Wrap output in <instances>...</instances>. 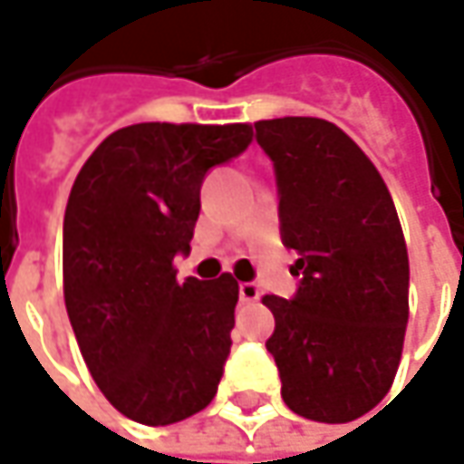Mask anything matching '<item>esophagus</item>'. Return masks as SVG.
Listing matches in <instances>:
<instances>
[{"instance_id": "obj_1", "label": "esophagus", "mask_w": 464, "mask_h": 464, "mask_svg": "<svg viewBox=\"0 0 464 464\" xmlns=\"http://www.w3.org/2000/svg\"><path fill=\"white\" fill-rule=\"evenodd\" d=\"M260 299V286L253 281H245L240 284V302H258Z\"/></svg>"}]
</instances>
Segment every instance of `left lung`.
Instances as JSON below:
<instances>
[{
	"label": "left lung",
	"instance_id": "8db88e82",
	"mask_svg": "<svg viewBox=\"0 0 464 464\" xmlns=\"http://www.w3.org/2000/svg\"><path fill=\"white\" fill-rule=\"evenodd\" d=\"M274 160L281 240L296 250L295 299L266 295L281 398L320 423H348L390 392L408 325V247L382 175L323 118L256 123Z\"/></svg>",
	"mask_w": 464,
	"mask_h": 464
}]
</instances>
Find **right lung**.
Instances as JSON below:
<instances>
[{"label": "right lung", "mask_w": 464, "mask_h": 464, "mask_svg": "<svg viewBox=\"0 0 464 464\" xmlns=\"http://www.w3.org/2000/svg\"><path fill=\"white\" fill-rule=\"evenodd\" d=\"M247 123H134L102 139L63 214V302L100 392L136 423L168 426L214 401L240 284L178 281L201 183L250 144Z\"/></svg>", "instance_id": "add662e5"}]
</instances>
